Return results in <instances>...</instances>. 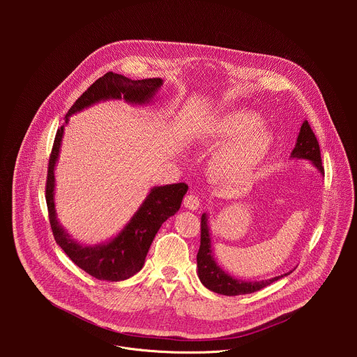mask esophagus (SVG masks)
<instances>
[{"label": "esophagus", "instance_id": "esophagus-1", "mask_svg": "<svg viewBox=\"0 0 357 357\" xmlns=\"http://www.w3.org/2000/svg\"><path fill=\"white\" fill-rule=\"evenodd\" d=\"M183 206H185L186 209H189V211H196V209L200 206V202H199L197 196H195V195H188V196H185V199H183Z\"/></svg>", "mask_w": 357, "mask_h": 357}]
</instances>
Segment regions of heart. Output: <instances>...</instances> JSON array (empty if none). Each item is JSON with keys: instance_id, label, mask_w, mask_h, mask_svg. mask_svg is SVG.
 I'll list each match as a JSON object with an SVG mask.
<instances>
[{"instance_id": "heart-1", "label": "heart", "mask_w": 357, "mask_h": 357, "mask_svg": "<svg viewBox=\"0 0 357 357\" xmlns=\"http://www.w3.org/2000/svg\"><path fill=\"white\" fill-rule=\"evenodd\" d=\"M261 119L247 110L225 114L213 132L220 149L212 162V171L226 185L245 179L266 157L271 146V134L260 127Z\"/></svg>"}]
</instances>
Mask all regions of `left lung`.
Segmentation results:
<instances>
[{"label":"left lung","instance_id":"left-lung-1","mask_svg":"<svg viewBox=\"0 0 357 357\" xmlns=\"http://www.w3.org/2000/svg\"><path fill=\"white\" fill-rule=\"evenodd\" d=\"M291 158L310 161L318 169V172L324 175L319 144H318V139L307 120H305L301 126L295 148L291 152ZM196 261H197V275H199L200 282L208 289H211L216 294H220V295H227V296L244 295V294L260 291L261 288L270 285L271 282L292 273V271H289L282 275H278V277H274L270 280H263V281H245V280L236 278V277L230 275L229 273H226L216 263V259L213 256L208 213H203L202 219H200V247L197 251Z\"/></svg>","mask_w":357,"mask_h":357}]
</instances>
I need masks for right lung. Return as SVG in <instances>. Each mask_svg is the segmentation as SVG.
Wrapping results in <instances>:
<instances>
[{
	"label": "right lung",
	"instance_id": "add662e5",
	"mask_svg": "<svg viewBox=\"0 0 357 357\" xmlns=\"http://www.w3.org/2000/svg\"><path fill=\"white\" fill-rule=\"evenodd\" d=\"M162 84L164 80L160 77L131 80L123 75L109 72L97 79L76 100L65 117V124L56 132L52 154L49 157L45 195L50 227L56 243L68 254V257L79 268L97 280L124 281L142 268L152 240L162 223L179 211L188 185L172 183L151 188L138 211L116 237L94 245L80 244L62 227L55 209V168L59 160L65 126L69 123L70 116L100 101L124 100L135 106L149 105Z\"/></svg>",
	"mask_w": 357,
	"mask_h": 357
}]
</instances>
